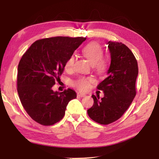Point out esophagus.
I'll return each instance as SVG.
<instances>
[{
    "label": "esophagus",
    "instance_id": "obj_1",
    "mask_svg": "<svg viewBox=\"0 0 159 159\" xmlns=\"http://www.w3.org/2000/svg\"><path fill=\"white\" fill-rule=\"evenodd\" d=\"M77 95H78V96L81 97V98H83V97L86 96V94L84 93H82V92H79V93H77Z\"/></svg>",
    "mask_w": 159,
    "mask_h": 159
}]
</instances>
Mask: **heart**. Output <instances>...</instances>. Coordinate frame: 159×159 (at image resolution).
<instances>
[{"instance_id": "b5f03b06", "label": "heart", "mask_w": 159, "mask_h": 159, "mask_svg": "<svg viewBox=\"0 0 159 159\" xmlns=\"http://www.w3.org/2000/svg\"><path fill=\"white\" fill-rule=\"evenodd\" d=\"M83 55L89 61L91 65L93 66L96 70L99 73H104L107 67V62L105 59H102L103 57V49L98 43L92 42L87 44L82 50ZM75 57L74 55H71L67 59L65 63V69L70 70L72 69ZM92 79L88 78L81 77L74 82V85L78 88L81 90H86L89 88V83Z\"/></svg>"}]
</instances>
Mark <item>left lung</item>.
Instances as JSON below:
<instances>
[{
  "label": "left lung",
  "instance_id": "left-lung-1",
  "mask_svg": "<svg viewBox=\"0 0 159 159\" xmlns=\"http://www.w3.org/2000/svg\"><path fill=\"white\" fill-rule=\"evenodd\" d=\"M111 64L107 77L98 89L104 97L92 95L93 106L87 110L91 119L100 124H109L122 116L136 95L137 61L133 53L122 43L108 42Z\"/></svg>",
  "mask_w": 159,
  "mask_h": 159
}]
</instances>
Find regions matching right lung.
Returning a JSON list of instances; mask_svg holds the SVG:
<instances>
[{
	"instance_id": "right-lung-1",
	"label": "right lung",
	"mask_w": 159,
	"mask_h": 159,
	"mask_svg": "<svg viewBox=\"0 0 159 159\" xmlns=\"http://www.w3.org/2000/svg\"><path fill=\"white\" fill-rule=\"evenodd\" d=\"M85 38L55 37L37 40L24 54L18 67V93L33 120L50 126L62 119L67 104L76 98L72 89L54 92L67 59Z\"/></svg>"
}]
</instances>
